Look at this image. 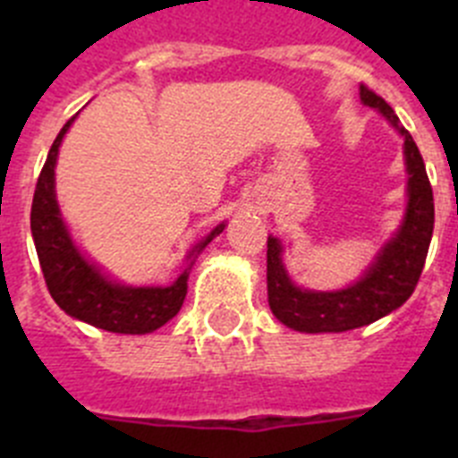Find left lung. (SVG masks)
I'll use <instances>...</instances> for the list:
<instances>
[{"instance_id": "left-lung-1", "label": "left lung", "mask_w": 458, "mask_h": 458, "mask_svg": "<svg viewBox=\"0 0 458 458\" xmlns=\"http://www.w3.org/2000/svg\"><path fill=\"white\" fill-rule=\"evenodd\" d=\"M360 100L386 116L387 123L403 137L406 165V210L402 225L380 245L371 264L349 286L335 291H314L298 286L284 266V245L268 236V305L279 323L298 333H346L369 326L411 298L422 275L428 242L434 233V192L424 160L411 132L386 100L360 84Z\"/></svg>"}]
</instances>
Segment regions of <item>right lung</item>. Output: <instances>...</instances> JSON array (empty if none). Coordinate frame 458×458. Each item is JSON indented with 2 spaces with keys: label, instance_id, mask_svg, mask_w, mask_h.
Segmentation results:
<instances>
[{
  "label": "right lung",
  "instance_id": "add662e5",
  "mask_svg": "<svg viewBox=\"0 0 458 458\" xmlns=\"http://www.w3.org/2000/svg\"><path fill=\"white\" fill-rule=\"evenodd\" d=\"M75 116L62 128L52 144L43 172L38 176L31 204V236L40 270L55 302L68 317L96 326L107 333L147 335L163 327L169 318L179 314L188 293V277L194 259L216 236L225 232L226 222L201 238L188 252L183 273L167 286H132L112 279L100 266H96L78 242L72 241L66 220L62 216L55 190V167L59 147Z\"/></svg>",
  "mask_w": 458,
  "mask_h": 458
}]
</instances>
